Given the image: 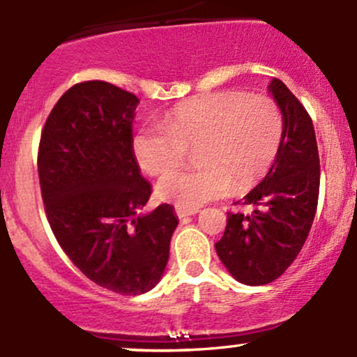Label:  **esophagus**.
I'll return each instance as SVG.
<instances>
[{"label": "esophagus", "mask_w": 357, "mask_h": 357, "mask_svg": "<svg viewBox=\"0 0 357 357\" xmlns=\"http://www.w3.org/2000/svg\"><path fill=\"white\" fill-rule=\"evenodd\" d=\"M197 213V209H189V208H180L177 206L175 208V214L180 218V220H183V218H189V216H194V214Z\"/></svg>", "instance_id": "34e87169"}]
</instances>
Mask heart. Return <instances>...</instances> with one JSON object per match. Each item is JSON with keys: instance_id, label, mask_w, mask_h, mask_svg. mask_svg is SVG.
Here are the masks:
<instances>
[{"instance_id": "b5f03b06", "label": "heart", "mask_w": 357, "mask_h": 357, "mask_svg": "<svg viewBox=\"0 0 357 357\" xmlns=\"http://www.w3.org/2000/svg\"><path fill=\"white\" fill-rule=\"evenodd\" d=\"M282 134L281 109L271 97L214 91L175 105L165 126L141 128L132 137V153L146 174L158 177L195 146L197 167L170 172L156 187L163 201L195 209L231 185L241 190L259 182L278 158Z\"/></svg>"}]
</instances>
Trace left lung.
I'll list each match as a JSON object with an SVG mask.
<instances>
[{"instance_id": "1", "label": "left lung", "mask_w": 357, "mask_h": 357, "mask_svg": "<svg viewBox=\"0 0 357 357\" xmlns=\"http://www.w3.org/2000/svg\"><path fill=\"white\" fill-rule=\"evenodd\" d=\"M269 91L281 109L284 134L266 178L245 195L250 214L228 213L218 257L236 281L262 286L294 262L315 220L320 190V158L315 129L301 102L281 79Z\"/></svg>"}]
</instances>
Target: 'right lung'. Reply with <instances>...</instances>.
Wrapping results in <instances>:
<instances>
[{"label":"right lung","mask_w":357,"mask_h":357,"mask_svg":"<svg viewBox=\"0 0 357 357\" xmlns=\"http://www.w3.org/2000/svg\"><path fill=\"white\" fill-rule=\"evenodd\" d=\"M137 103L107 82L76 83L49 114L37 156L57 243L90 281L126 296L158 284L178 225L170 204L139 214L151 185L132 153Z\"/></svg>","instance_id":"right-lung-1"}]
</instances>
